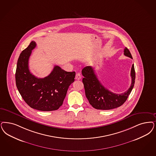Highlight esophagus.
Instances as JSON below:
<instances>
[{
    "mask_svg": "<svg viewBox=\"0 0 156 156\" xmlns=\"http://www.w3.org/2000/svg\"><path fill=\"white\" fill-rule=\"evenodd\" d=\"M81 78H82V76H81L80 73H78L76 74V75H75V79H76V80H81Z\"/></svg>",
    "mask_w": 156,
    "mask_h": 156,
    "instance_id": "1",
    "label": "esophagus"
}]
</instances>
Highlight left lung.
Returning <instances> with one entry per match:
<instances>
[{"instance_id": "8db88e82", "label": "left lung", "mask_w": 156, "mask_h": 156, "mask_svg": "<svg viewBox=\"0 0 156 156\" xmlns=\"http://www.w3.org/2000/svg\"><path fill=\"white\" fill-rule=\"evenodd\" d=\"M124 55L133 59L131 54L127 48L124 49ZM82 74L84 76L82 82L86 98L91 106L97 109L109 110L122 105L127 100L134 86L135 72L134 64L131 70V86L127 91L120 94L114 93L103 86L98 80L92 67L86 66L84 67L82 70Z\"/></svg>"}]
</instances>
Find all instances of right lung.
Wrapping results in <instances>:
<instances>
[{"instance_id": "add662e5", "label": "right lung", "mask_w": 156, "mask_h": 156, "mask_svg": "<svg viewBox=\"0 0 156 156\" xmlns=\"http://www.w3.org/2000/svg\"><path fill=\"white\" fill-rule=\"evenodd\" d=\"M36 47V42L32 41L20 55L16 73V87L29 107L41 111L57 110L74 81L75 72H67L55 66L48 76L38 78L30 73L28 66L32 51Z\"/></svg>"}]
</instances>
